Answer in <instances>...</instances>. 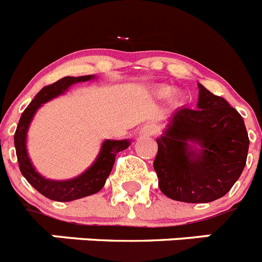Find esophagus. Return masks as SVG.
<instances>
[{"label": "esophagus", "instance_id": "esophagus-1", "mask_svg": "<svg viewBox=\"0 0 262 262\" xmlns=\"http://www.w3.org/2000/svg\"><path fill=\"white\" fill-rule=\"evenodd\" d=\"M157 132H158V128L156 125H147L142 129V134H145V136H154V134H157Z\"/></svg>", "mask_w": 262, "mask_h": 262}]
</instances>
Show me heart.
I'll return each instance as SVG.
<instances>
[{"instance_id":"b5f03b06","label":"heart","mask_w":262,"mask_h":262,"mask_svg":"<svg viewBox=\"0 0 262 262\" xmlns=\"http://www.w3.org/2000/svg\"><path fill=\"white\" fill-rule=\"evenodd\" d=\"M161 92H162L163 95H167V93H169L170 91H169V90H163V91H161Z\"/></svg>"}]
</instances>
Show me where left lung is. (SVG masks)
<instances>
[{
    "mask_svg": "<svg viewBox=\"0 0 262 262\" xmlns=\"http://www.w3.org/2000/svg\"><path fill=\"white\" fill-rule=\"evenodd\" d=\"M198 87L196 108L182 106L172 113L165 133L157 138L153 163L161 191L186 203L224 196L240 178L249 147L240 113L202 84Z\"/></svg>",
    "mask_w": 262,
    "mask_h": 262,
    "instance_id": "1",
    "label": "left lung"
}]
</instances>
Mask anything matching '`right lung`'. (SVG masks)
Masks as SVG:
<instances>
[{
    "mask_svg": "<svg viewBox=\"0 0 262 262\" xmlns=\"http://www.w3.org/2000/svg\"><path fill=\"white\" fill-rule=\"evenodd\" d=\"M95 76H66L55 83L43 87L36 96L31 101L27 108L22 113L19 122H18L17 130L14 134V146L17 153L18 165L26 181L35 188L38 192L45 195L46 198L56 202H71L75 199L88 196V195L96 194L105 185L106 178L109 177L112 167L115 165L116 156L118 151H122L129 146L128 140L112 141L105 140L101 145L99 156L93 162L90 169L85 170L81 175L70 181H51V179L43 178L38 171H35L30 158L27 156L26 150V134L29 125L33 120L34 115L42 104L47 103L54 97L64 93L72 84L88 81Z\"/></svg>",
    "mask_w": 262,
    "mask_h": 262,
    "instance_id": "1",
    "label": "right lung"
}]
</instances>
